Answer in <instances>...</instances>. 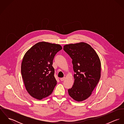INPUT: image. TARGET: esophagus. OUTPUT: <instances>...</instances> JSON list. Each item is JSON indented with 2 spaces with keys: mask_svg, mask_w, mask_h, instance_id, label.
Returning <instances> with one entry per match:
<instances>
[{
  "mask_svg": "<svg viewBox=\"0 0 124 124\" xmlns=\"http://www.w3.org/2000/svg\"><path fill=\"white\" fill-rule=\"evenodd\" d=\"M65 77H63V78H60V80L61 81H64V80H65Z\"/></svg>",
  "mask_w": 124,
  "mask_h": 124,
  "instance_id": "obj_1",
  "label": "esophagus"
}]
</instances>
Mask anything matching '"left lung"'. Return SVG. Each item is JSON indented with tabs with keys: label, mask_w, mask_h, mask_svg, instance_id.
Segmentation results:
<instances>
[{
	"label": "left lung",
	"mask_w": 124,
	"mask_h": 124,
	"mask_svg": "<svg viewBox=\"0 0 124 124\" xmlns=\"http://www.w3.org/2000/svg\"><path fill=\"white\" fill-rule=\"evenodd\" d=\"M64 51L71 58L74 81L69 95L77 102L83 101L91 95L101 77V62L98 55L88 44L80 42L67 44Z\"/></svg>",
	"instance_id": "obj_1"
}]
</instances>
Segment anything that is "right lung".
<instances>
[{
    "mask_svg": "<svg viewBox=\"0 0 124 124\" xmlns=\"http://www.w3.org/2000/svg\"><path fill=\"white\" fill-rule=\"evenodd\" d=\"M62 49L59 44L42 41L36 43L25 54L21 72L26 89L33 98L41 100L52 93L57 85L53 60Z\"/></svg>",
    "mask_w": 124,
    "mask_h": 124,
    "instance_id": "obj_1",
    "label": "right lung"
}]
</instances>
